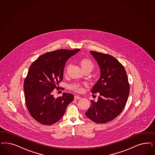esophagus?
Here are the masks:
<instances>
[{"mask_svg": "<svg viewBox=\"0 0 155 155\" xmlns=\"http://www.w3.org/2000/svg\"><path fill=\"white\" fill-rule=\"evenodd\" d=\"M81 99V97H80V96H77V95H76L74 96V99L75 100H79Z\"/></svg>", "mask_w": 155, "mask_h": 155, "instance_id": "1", "label": "esophagus"}]
</instances>
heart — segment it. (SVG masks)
<instances>
[{
    "instance_id": "heart-1",
    "label": "heart",
    "mask_w": 155,
    "mask_h": 155,
    "mask_svg": "<svg viewBox=\"0 0 155 155\" xmlns=\"http://www.w3.org/2000/svg\"><path fill=\"white\" fill-rule=\"evenodd\" d=\"M79 64L84 72H88L90 74V72L94 70L95 65L94 63L91 60L88 59H82L79 61ZM68 67L66 68L65 72L67 71ZM70 88L71 90H73L75 92H81L83 91V86L80 84L75 83L74 84H72L70 86Z\"/></svg>"
}]
</instances>
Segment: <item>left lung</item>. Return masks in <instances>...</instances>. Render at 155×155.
<instances>
[{
	"instance_id": "8db88e82",
	"label": "left lung",
	"mask_w": 155,
	"mask_h": 155,
	"mask_svg": "<svg viewBox=\"0 0 155 155\" xmlns=\"http://www.w3.org/2000/svg\"><path fill=\"white\" fill-rule=\"evenodd\" d=\"M100 67V77L91 92L99 93L97 102L91 104L85 115L95 123L103 124L114 120L124 109L130 93L125 69L114 57L91 51Z\"/></svg>"
}]
</instances>
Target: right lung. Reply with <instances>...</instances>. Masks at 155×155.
Returning <instances> with one entry per match:
<instances>
[{"mask_svg":"<svg viewBox=\"0 0 155 155\" xmlns=\"http://www.w3.org/2000/svg\"><path fill=\"white\" fill-rule=\"evenodd\" d=\"M80 49L56 50L41 55L30 66L24 82L27 108L31 116L43 125H52L63 116L74 95L63 94L55 98L53 90L58 88L63 77L66 61Z\"/></svg>","mask_w":155,"mask_h":155,"instance_id":"1","label":"right lung"}]
</instances>
